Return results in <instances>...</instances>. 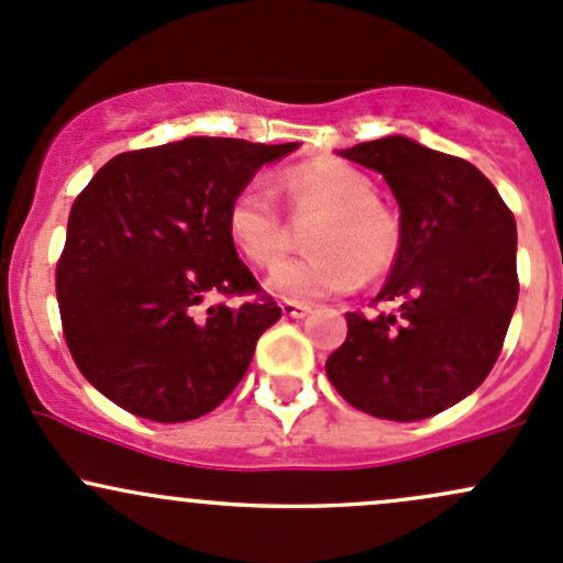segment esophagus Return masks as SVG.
Instances as JSON below:
<instances>
[{
	"instance_id": "1",
	"label": "esophagus",
	"mask_w": 563,
	"mask_h": 563,
	"mask_svg": "<svg viewBox=\"0 0 563 563\" xmlns=\"http://www.w3.org/2000/svg\"><path fill=\"white\" fill-rule=\"evenodd\" d=\"M280 310L286 318H305L307 312H310V305H305V301L286 299V301H280Z\"/></svg>"
}]
</instances>
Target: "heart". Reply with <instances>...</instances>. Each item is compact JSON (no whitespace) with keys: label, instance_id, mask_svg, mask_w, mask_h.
I'll return each mask as SVG.
<instances>
[{"label":"heart","instance_id":"heart-1","mask_svg":"<svg viewBox=\"0 0 563 563\" xmlns=\"http://www.w3.org/2000/svg\"><path fill=\"white\" fill-rule=\"evenodd\" d=\"M286 194L297 218L321 221L310 232L312 256L282 264L269 288L286 299H327L351 294L361 280H377L401 251L399 216L375 199V183L347 164H310L288 175ZM227 232L245 262L272 269L294 245V229L264 180L234 194Z\"/></svg>","mask_w":563,"mask_h":563}]
</instances>
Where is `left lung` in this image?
<instances>
[{"mask_svg": "<svg viewBox=\"0 0 563 563\" xmlns=\"http://www.w3.org/2000/svg\"><path fill=\"white\" fill-rule=\"evenodd\" d=\"M377 169L399 202L401 251L375 301L347 312L327 358L342 399L386 421H423L470 396L494 369L518 301L516 218L470 162L407 137L342 151Z\"/></svg>", "mask_w": 563, "mask_h": 563, "instance_id": "left-lung-1", "label": "left lung"}]
</instances>
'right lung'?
Masks as SVG:
<instances>
[{
	"label": "right lung",
	"instance_id": "right-lung-1",
	"mask_svg": "<svg viewBox=\"0 0 563 563\" xmlns=\"http://www.w3.org/2000/svg\"><path fill=\"white\" fill-rule=\"evenodd\" d=\"M297 142L188 137L118 153L75 199L56 264L69 353L134 416L183 423L236 388L280 307L236 258L234 194ZM221 296L216 306L203 299ZM243 297V305H225Z\"/></svg>",
	"mask_w": 563,
	"mask_h": 563
}]
</instances>
